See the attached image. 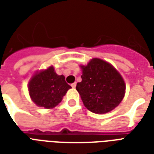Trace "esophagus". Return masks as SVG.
Masks as SVG:
<instances>
[{"label":"esophagus","instance_id":"34e87169","mask_svg":"<svg viewBox=\"0 0 154 154\" xmlns=\"http://www.w3.org/2000/svg\"><path fill=\"white\" fill-rule=\"evenodd\" d=\"M71 86H72V88H75V87H76V86H77V83H76V82H74V83L71 84Z\"/></svg>","mask_w":154,"mask_h":154}]
</instances>
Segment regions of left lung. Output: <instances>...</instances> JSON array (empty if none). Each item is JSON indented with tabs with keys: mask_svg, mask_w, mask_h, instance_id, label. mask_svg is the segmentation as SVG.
I'll return each mask as SVG.
<instances>
[{
	"mask_svg": "<svg viewBox=\"0 0 154 154\" xmlns=\"http://www.w3.org/2000/svg\"><path fill=\"white\" fill-rule=\"evenodd\" d=\"M82 82L76 89L84 106L96 114L114 110L125 93V84L116 68L106 61L93 58L87 66H81Z\"/></svg>",
	"mask_w": 154,
	"mask_h": 154,
	"instance_id": "8db88e82",
	"label": "left lung"
}]
</instances>
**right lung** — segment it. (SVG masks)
Instances as JSON below:
<instances>
[{
  "mask_svg": "<svg viewBox=\"0 0 154 154\" xmlns=\"http://www.w3.org/2000/svg\"><path fill=\"white\" fill-rule=\"evenodd\" d=\"M29 93L38 106L51 109L60 103L71 88L63 75H57L54 67L35 73L29 82Z\"/></svg>",
  "mask_w": 154,
  "mask_h": 154,
  "instance_id": "right-lung-1",
  "label": "right lung"
}]
</instances>
